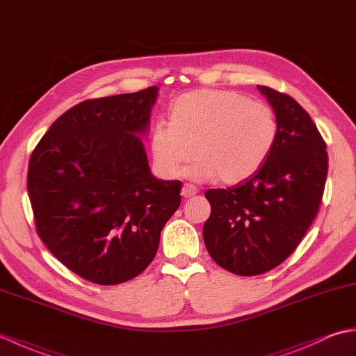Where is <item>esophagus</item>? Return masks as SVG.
Wrapping results in <instances>:
<instances>
[{
    "instance_id": "1",
    "label": "esophagus",
    "mask_w": 356,
    "mask_h": 356,
    "mask_svg": "<svg viewBox=\"0 0 356 356\" xmlns=\"http://www.w3.org/2000/svg\"><path fill=\"white\" fill-rule=\"evenodd\" d=\"M194 194H197V188H195L194 185H190V184H185L184 186H182V195L185 199H188V197H191V195H194Z\"/></svg>"
}]
</instances>
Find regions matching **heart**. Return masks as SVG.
Returning a JSON list of instances; mask_svg holds the SVG:
<instances>
[{
	"label": "heart",
	"mask_w": 356,
	"mask_h": 356,
	"mask_svg": "<svg viewBox=\"0 0 356 356\" xmlns=\"http://www.w3.org/2000/svg\"><path fill=\"white\" fill-rule=\"evenodd\" d=\"M171 122H157L151 153L165 177H177L195 151L190 177H217L225 185L252 177L278 139V120L268 104L231 90H195L174 101Z\"/></svg>",
	"instance_id": "obj_1"
}]
</instances>
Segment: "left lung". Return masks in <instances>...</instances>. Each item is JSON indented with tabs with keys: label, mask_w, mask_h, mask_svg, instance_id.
I'll use <instances>...</instances> for the list:
<instances>
[{
	"label": "left lung",
	"mask_w": 356,
	"mask_h": 356,
	"mask_svg": "<svg viewBox=\"0 0 356 356\" xmlns=\"http://www.w3.org/2000/svg\"><path fill=\"white\" fill-rule=\"evenodd\" d=\"M274 108L278 139L252 177L208 190L211 216L203 240L213 260L251 277L282 264L318 213L327 177V151L307 111L291 96L259 86Z\"/></svg>",
	"instance_id": "obj_1"
}]
</instances>
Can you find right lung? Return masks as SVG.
<instances>
[{
    "instance_id": "obj_1",
    "label": "right lung",
    "mask_w": 356,
    "mask_h": 356,
    "mask_svg": "<svg viewBox=\"0 0 356 356\" xmlns=\"http://www.w3.org/2000/svg\"><path fill=\"white\" fill-rule=\"evenodd\" d=\"M157 87L88 99L51 124L29 161L38 236L74 274L119 284L153 261L180 205V180L156 179L143 142Z\"/></svg>"
}]
</instances>
